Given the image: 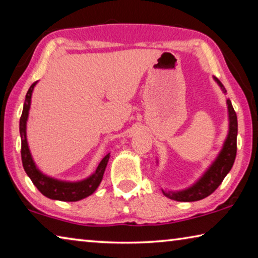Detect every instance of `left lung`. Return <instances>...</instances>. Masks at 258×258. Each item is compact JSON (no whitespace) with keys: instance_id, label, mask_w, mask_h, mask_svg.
<instances>
[{"instance_id":"1","label":"left lung","mask_w":258,"mask_h":258,"mask_svg":"<svg viewBox=\"0 0 258 258\" xmlns=\"http://www.w3.org/2000/svg\"><path fill=\"white\" fill-rule=\"evenodd\" d=\"M215 82L219 84L224 94L227 92L225 89L224 84L217 78H213ZM227 109H228V120L229 127L227 138L224 142L222 149L218 154L212 164L206 169L203 176L195 184L186 187L184 190L178 191H166L162 190L163 195L169 199L177 202H197L201 199L206 198L207 196L218 189V186L222 183V180L227 176L232 169L234 161L236 157V138H237V117L232 102L227 99Z\"/></svg>"}]
</instances>
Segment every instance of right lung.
I'll list each match as a JSON object with an SVG mask.
<instances>
[{
	"instance_id": "right-lung-1",
	"label": "right lung",
	"mask_w": 258,
	"mask_h": 258,
	"mask_svg": "<svg viewBox=\"0 0 258 258\" xmlns=\"http://www.w3.org/2000/svg\"><path fill=\"white\" fill-rule=\"evenodd\" d=\"M37 82H34L28 90L25 96L24 106H23V112L21 120H19V133H21L22 139V162L24 170L36 187L43 194L45 197L54 201L61 202H78L81 199L89 197L97 189L103 179L105 168L107 166L110 159V153L103 157L101 162L96 170L92 172L89 177L84 178L78 182H71V180H61L51 176H47L41 172L34 163L33 157L31 155L28 139H26V121L29 118V111L31 106V97Z\"/></svg>"
}]
</instances>
